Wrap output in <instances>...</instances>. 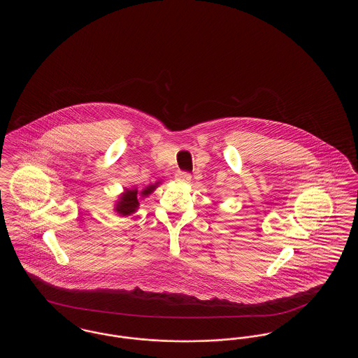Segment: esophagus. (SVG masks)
Returning a JSON list of instances; mask_svg holds the SVG:
<instances>
[{"label":"esophagus","instance_id":"1","mask_svg":"<svg viewBox=\"0 0 358 358\" xmlns=\"http://www.w3.org/2000/svg\"><path fill=\"white\" fill-rule=\"evenodd\" d=\"M176 178H177V181H180V182H189L190 178H192V176H190V173H187V171H178V173L176 174Z\"/></svg>","mask_w":358,"mask_h":358}]
</instances>
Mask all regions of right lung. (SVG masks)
Returning a JSON list of instances; mask_svg holds the SVG:
<instances>
[{"instance_id":"right-lung-1","label":"right lung","mask_w":358,"mask_h":358,"mask_svg":"<svg viewBox=\"0 0 358 358\" xmlns=\"http://www.w3.org/2000/svg\"><path fill=\"white\" fill-rule=\"evenodd\" d=\"M155 187L152 185V187H146L145 190H142V196H148V194H150L152 192H153ZM138 205H139V201H138V190H126L124 193H123V196L120 197V201H118V204H117V210H118V213L120 215H123V216H127V215H131L133 212H136V208H138Z\"/></svg>"}]
</instances>
